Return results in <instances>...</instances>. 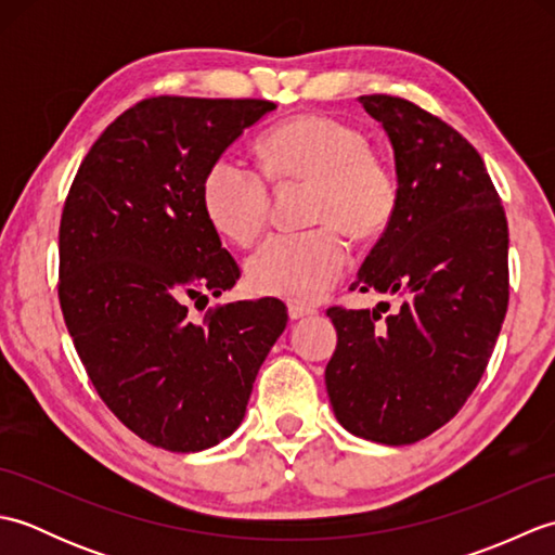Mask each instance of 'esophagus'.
Segmentation results:
<instances>
[{
  "label": "esophagus",
  "instance_id": "esophagus-1",
  "mask_svg": "<svg viewBox=\"0 0 555 555\" xmlns=\"http://www.w3.org/2000/svg\"><path fill=\"white\" fill-rule=\"evenodd\" d=\"M317 310L308 308V305H300V302H291L288 305V314L291 320H305V317H312Z\"/></svg>",
  "mask_w": 555,
  "mask_h": 555
}]
</instances>
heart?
I'll return each instance as SVG.
<instances>
[{"label": "heart", "mask_w": 555, "mask_h": 555, "mask_svg": "<svg viewBox=\"0 0 555 555\" xmlns=\"http://www.w3.org/2000/svg\"><path fill=\"white\" fill-rule=\"evenodd\" d=\"M262 159L274 181L314 183L310 221L322 227L269 235L247 257V281L262 296L314 302L348 267L350 247L340 229L370 241L388 227L398 203L396 179L358 128L314 114L271 128L262 138ZM199 193L205 217L229 241L245 245L262 231L267 177L238 152H223L209 164Z\"/></svg>", "instance_id": "obj_1"}]
</instances>
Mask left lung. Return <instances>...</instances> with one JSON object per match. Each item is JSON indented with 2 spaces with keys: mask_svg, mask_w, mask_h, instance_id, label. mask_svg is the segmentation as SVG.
<instances>
[{
  "mask_svg": "<svg viewBox=\"0 0 555 555\" xmlns=\"http://www.w3.org/2000/svg\"><path fill=\"white\" fill-rule=\"evenodd\" d=\"M393 147L398 203L350 291L400 296L326 314L338 344L324 379L340 427L408 446L457 415L475 391L508 310V221L477 150L417 104L364 95Z\"/></svg>",
  "mask_w": 555,
  "mask_h": 555,
  "instance_id": "8db88e82",
  "label": "left lung"
}]
</instances>
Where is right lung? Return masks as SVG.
I'll list each match as a JSON object with an SVG mask.
<instances>
[{
    "mask_svg": "<svg viewBox=\"0 0 555 555\" xmlns=\"http://www.w3.org/2000/svg\"><path fill=\"white\" fill-rule=\"evenodd\" d=\"M267 100L152 98L90 147L59 227V302L100 398L128 429L197 453L241 427L255 376L284 334L276 298H219L241 271L203 209V179Z\"/></svg>",
    "mask_w": 555,
    "mask_h": 555,
    "instance_id": "right-lung-1",
    "label": "right lung"
}]
</instances>
